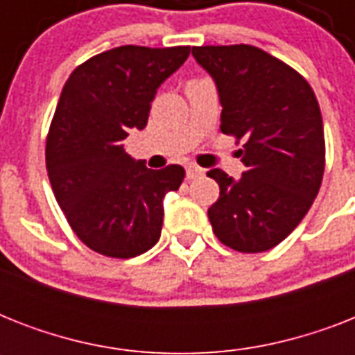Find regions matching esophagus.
<instances>
[{
  "label": "esophagus",
  "mask_w": 355,
  "mask_h": 355,
  "mask_svg": "<svg viewBox=\"0 0 355 355\" xmlns=\"http://www.w3.org/2000/svg\"><path fill=\"white\" fill-rule=\"evenodd\" d=\"M186 171H188V178H197L205 173V169L199 166H193V164H189V166L186 167Z\"/></svg>",
  "instance_id": "esophagus-1"
}]
</instances>
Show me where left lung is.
<instances>
[{
  "instance_id": "1",
  "label": "left lung",
  "mask_w": 355,
  "mask_h": 355,
  "mask_svg": "<svg viewBox=\"0 0 355 355\" xmlns=\"http://www.w3.org/2000/svg\"><path fill=\"white\" fill-rule=\"evenodd\" d=\"M197 62L214 77L221 101V132L245 139L239 180L223 169L208 177L219 199L208 208L217 239L237 252H263L298 227L324 175L320 108L297 69L247 44L200 46Z\"/></svg>"
}]
</instances>
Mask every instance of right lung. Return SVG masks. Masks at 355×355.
Masks as SVG:
<instances>
[{
    "label": "right lung",
    "mask_w": 355,
    "mask_h": 355,
    "mask_svg": "<svg viewBox=\"0 0 355 355\" xmlns=\"http://www.w3.org/2000/svg\"><path fill=\"white\" fill-rule=\"evenodd\" d=\"M188 55L189 46L114 47L77 66L64 85L47 132V177L75 236L97 254L134 258L160 239L162 200L186 171L149 169L121 141L147 125L156 88Z\"/></svg>",
    "instance_id": "1"
}]
</instances>
